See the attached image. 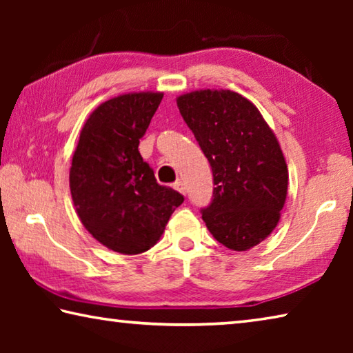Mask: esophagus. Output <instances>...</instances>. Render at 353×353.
I'll list each match as a JSON object with an SVG mask.
<instances>
[{
  "label": "esophagus",
  "mask_w": 353,
  "mask_h": 353,
  "mask_svg": "<svg viewBox=\"0 0 353 353\" xmlns=\"http://www.w3.org/2000/svg\"><path fill=\"white\" fill-rule=\"evenodd\" d=\"M174 188L179 191V193H182V194L187 193V187H185V183L181 182V181L174 183Z\"/></svg>",
  "instance_id": "obj_1"
}]
</instances>
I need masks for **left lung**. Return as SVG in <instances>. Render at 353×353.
Returning <instances> with one entry per match:
<instances>
[{
	"instance_id": "8db88e82",
	"label": "left lung",
	"mask_w": 353,
	"mask_h": 353,
	"mask_svg": "<svg viewBox=\"0 0 353 353\" xmlns=\"http://www.w3.org/2000/svg\"><path fill=\"white\" fill-rule=\"evenodd\" d=\"M177 107L213 171L202 219L223 246L249 250L272 234L288 191V166L274 130L240 93L194 90Z\"/></svg>"
}]
</instances>
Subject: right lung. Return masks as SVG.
<instances>
[{
  "mask_svg": "<svg viewBox=\"0 0 353 353\" xmlns=\"http://www.w3.org/2000/svg\"><path fill=\"white\" fill-rule=\"evenodd\" d=\"M162 98V92H134L99 104L71 159L77 216L94 240L124 255L151 249L183 202L181 193L157 183L139 151Z\"/></svg>",
  "mask_w": 353,
  "mask_h": 353,
  "instance_id": "1",
  "label": "right lung"
}]
</instances>
